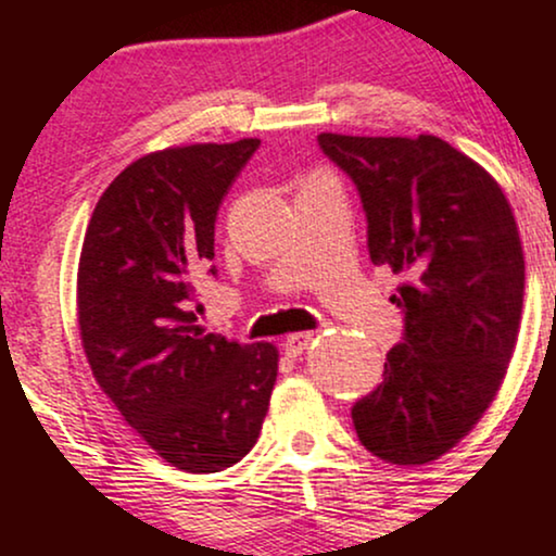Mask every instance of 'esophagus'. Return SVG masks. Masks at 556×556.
Returning <instances> with one entry per match:
<instances>
[{"label":"esophagus","mask_w":556,"mask_h":556,"mask_svg":"<svg viewBox=\"0 0 556 556\" xmlns=\"http://www.w3.org/2000/svg\"><path fill=\"white\" fill-rule=\"evenodd\" d=\"M311 340H314V331H295V334H290L285 340V353L290 355V358H298V355L308 348Z\"/></svg>","instance_id":"34e87169"}]
</instances>
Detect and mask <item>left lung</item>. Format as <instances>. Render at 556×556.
I'll return each instance as SVG.
<instances>
[{"instance_id": "8db88e82", "label": "left lung", "mask_w": 556, "mask_h": 556, "mask_svg": "<svg viewBox=\"0 0 556 556\" xmlns=\"http://www.w3.org/2000/svg\"><path fill=\"white\" fill-rule=\"evenodd\" d=\"M318 149L358 190L376 266L402 271V340L381 384L350 410L368 452L424 465L478 424L520 329L526 261L502 188L442 138L321 132Z\"/></svg>"}]
</instances>
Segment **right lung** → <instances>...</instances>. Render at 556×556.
Masks as SVG:
<instances>
[{
	"label": "right lung",
	"instance_id": "add662e5",
	"mask_svg": "<svg viewBox=\"0 0 556 556\" xmlns=\"http://www.w3.org/2000/svg\"><path fill=\"white\" fill-rule=\"evenodd\" d=\"M261 140L149 154L96 203L78 269L91 371L151 450L188 473H216L256 444L277 381V348L203 334L193 274L214 258L219 203Z\"/></svg>",
	"mask_w": 556,
	"mask_h": 556
}]
</instances>
